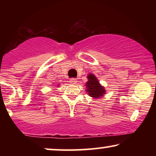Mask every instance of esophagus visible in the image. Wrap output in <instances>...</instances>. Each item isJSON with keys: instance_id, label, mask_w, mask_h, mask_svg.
<instances>
[{"instance_id": "obj_1", "label": "esophagus", "mask_w": 156, "mask_h": 156, "mask_svg": "<svg viewBox=\"0 0 156 156\" xmlns=\"http://www.w3.org/2000/svg\"><path fill=\"white\" fill-rule=\"evenodd\" d=\"M77 82V80L76 78H71V79H69V83H76Z\"/></svg>"}]
</instances>
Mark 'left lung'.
Wrapping results in <instances>:
<instances>
[{
  "mask_svg": "<svg viewBox=\"0 0 156 156\" xmlns=\"http://www.w3.org/2000/svg\"><path fill=\"white\" fill-rule=\"evenodd\" d=\"M88 82H87V92H88L89 95L94 98H100L101 96H103L105 94V89L103 87H101L97 78L94 75L89 74L88 77Z\"/></svg>",
  "mask_w": 156,
  "mask_h": 156,
  "instance_id": "8db88e82",
  "label": "left lung"
}]
</instances>
